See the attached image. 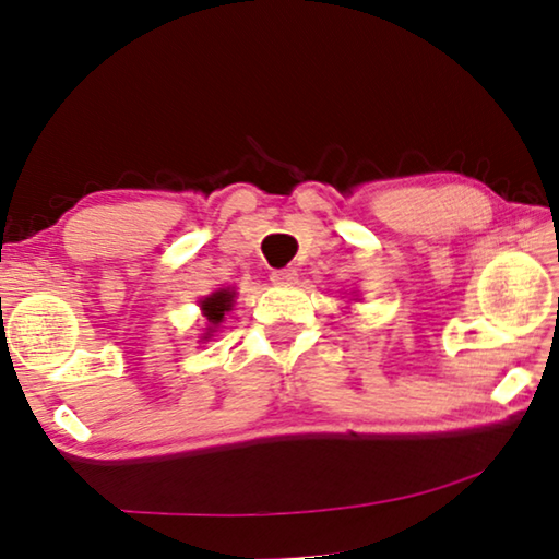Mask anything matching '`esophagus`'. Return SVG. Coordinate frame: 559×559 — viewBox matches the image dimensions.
<instances>
[{
    "mask_svg": "<svg viewBox=\"0 0 559 559\" xmlns=\"http://www.w3.org/2000/svg\"><path fill=\"white\" fill-rule=\"evenodd\" d=\"M271 281L276 283V286H294L298 281V273L296 269H276L271 273Z\"/></svg>",
    "mask_w": 559,
    "mask_h": 559,
    "instance_id": "obj_1",
    "label": "esophagus"
}]
</instances>
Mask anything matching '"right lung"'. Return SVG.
<instances>
[{"mask_svg": "<svg viewBox=\"0 0 559 559\" xmlns=\"http://www.w3.org/2000/svg\"><path fill=\"white\" fill-rule=\"evenodd\" d=\"M233 290H215L213 296H207L200 301V306H203L205 311V319L211 326H218V323L223 321V316H226V311H230V304H233Z\"/></svg>", "mask_w": 559, "mask_h": 559, "instance_id": "add662e5", "label": "right lung"}]
</instances>
